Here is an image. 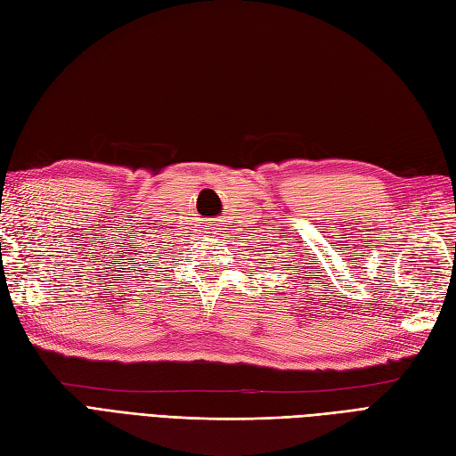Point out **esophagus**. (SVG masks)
Returning a JSON list of instances; mask_svg holds the SVG:
<instances>
[{
  "label": "esophagus",
  "instance_id": "obj_1",
  "mask_svg": "<svg viewBox=\"0 0 456 456\" xmlns=\"http://www.w3.org/2000/svg\"><path fill=\"white\" fill-rule=\"evenodd\" d=\"M220 226V222L218 220H213V224H210V230H222V228H218Z\"/></svg>",
  "mask_w": 456,
  "mask_h": 456
}]
</instances>
